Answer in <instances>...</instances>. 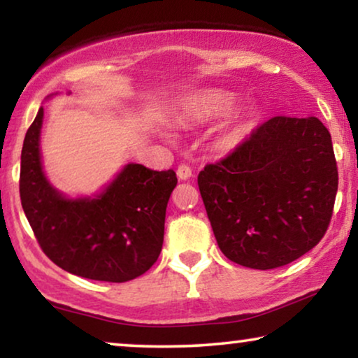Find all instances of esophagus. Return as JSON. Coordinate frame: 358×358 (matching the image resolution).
Listing matches in <instances>:
<instances>
[{"mask_svg": "<svg viewBox=\"0 0 358 358\" xmlns=\"http://www.w3.org/2000/svg\"><path fill=\"white\" fill-rule=\"evenodd\" d=\"M178 178L180 180L190 179V178H192V169H190L187 164H180L179 168H178Z\"/></svg>", "mask_w": 358, "mask_h": 358, "instance_id": "esophagus-1", "label": "esophagus"}]
</instances>
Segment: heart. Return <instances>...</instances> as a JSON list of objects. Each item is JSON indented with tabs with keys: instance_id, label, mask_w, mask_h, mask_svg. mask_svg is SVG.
Returning a JSON list of instances; mask_svg holds the SVG:
<instances>
[{
	"instance_id": "1",
	"label": "heart",
	"mask_w": 358,
	"mask_h": 358,
	"mask_svg": "<svg viewBox=\"0 0 358 358\" xmlns=\"http://www.w3.org/2000/svg\"><path fill=\"white\" fill-rule=\"evenodd\" d=\"M234 97L223 90H203L182 99V115L190 122L205 124L222 117L233 109ZM246 122L241 115H234L223 130L224 141H234L244 130Z\"/></svg>"
}]
</instances>
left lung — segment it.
I'll return each mask as SVG.
<instances>
[{"label": "left lung", "instance_id": "1", "mask_svg": "<svg viewBox=\"0 0 358 358\" xmlns=\"http://www.w3.org/2000/svg\"><path fill=\"white\" fill-rule=\"evenodd\" d=\"M197 182L229 261L259 271L287 266L331 223L339 184L331 134L316 117H272L205 166Z\"/></svg>", "mask_w": 358, "mask_h": 358}]
</instances>
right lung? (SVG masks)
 Instances as JSON below:
<instances>
[{
	"mask_svg": "<svg viewBox=\"0 0 358 358\" xmlns=\"http://www.w3.org/2000/svg\"><path fill=\"white\" fill-rule=\"evenodd\" d=\"M41 107L24 138L19 192L45 256L63 271L101 282H129L158 259L178 178L173 169L127 164L94 197L68 199L48 182L41 161Z\"/></svg>",
	"mask_w": 358,
	"mask_h": 358,
	"instance_id": "right-lung-1",
	"label": "right lung"
}]
</instances>
